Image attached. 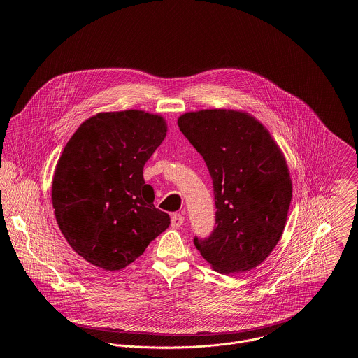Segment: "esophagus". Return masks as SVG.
I'll return each mask as SVG.
<instances>
[{
    "label": "esophagus",
    "instance_id": "1",
    "mask_svg": "<svg viewBox=\"0 0 358 358\" xmlns=\"http://www.w3.org/2000/svg\"><path fill=\"white\" fill-rule=\"evenodd\" d=\"M184 222V216L181 213H173L171 215V227L173 228H178L181 227Z\"/></svg>",
    "mask_w": 358,
    "mask_h": 358
}]
</instances>
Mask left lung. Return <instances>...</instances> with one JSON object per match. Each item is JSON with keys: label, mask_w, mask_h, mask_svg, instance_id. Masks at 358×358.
<instances>
[{"label": "left lung", "mask_w": 358, "mask_h": 358, "mask_svg": "<svg viewBox=\"0 0 358 358\" xmlns=\"http://www.w3.org/2000/svg\"><path fill=\"white\" fill-rule=\"evenodd\" d=\"M177 123L213 181L216 225L208 238H194L196 248L219 273L255 268L271 254L287 220L292 185L285 155L247 113L201 110Z\"/></svg>", "instance_id": "obj_1"}]
</instances>
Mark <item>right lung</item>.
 Masks as SVG:
<instances>
[{
  "instance_id": "right-lung-1",
  "label": "right lung",
  "mask_w": 358,
  "mask_h": 358,
  "mask_svg": "<svg viewBox=\"0 0 358 358\" xmlns=\"http://www.w3.org/2000/svg\"><path fill=\"white\" fill-rule=\"evenodd\" d=\"M166 130L162 117L126 110L99 113L71 136L56 165L52 205L62 234L88 263L122 270L169 227L143 180Z\"/></svg>"
}]
</instances>
